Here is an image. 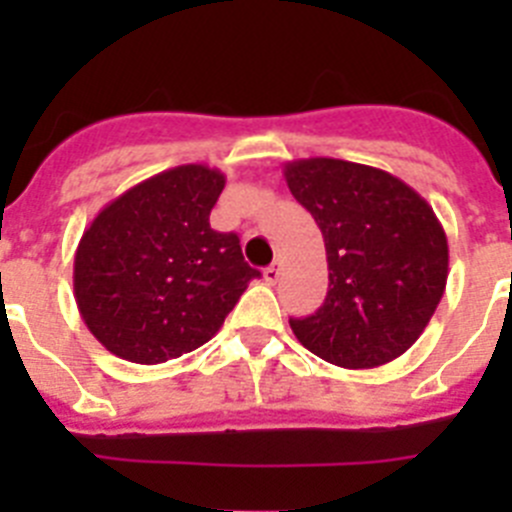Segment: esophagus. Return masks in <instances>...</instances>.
Returning <instances> with one entry per match:
<instances>
[{"label": "esophagus", "mask_w": 512, "mask_h": 512, "mask_svg": "<svg viewBox=\"0 0 512 512\" xmlns=\"http://www.w3.org/2000/svg\"><path fill=\"white\" fill-rule=\"evenodd\" d=\"M279 277H282V266H279V264L266 266V269H264V279H266V284H277V282H279Z\"/></svg>", "instance_id": "34e87169"}]
</instances>
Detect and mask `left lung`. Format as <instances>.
<instances>
[{
    "label": "left lung",
    "instance_id": "8db88e82",
    "mask_svg": "<svg viewBox=\"0 0 512 512\" xmlns=\"http://www.w3.org/2000/svg\"><path fill=\"white\" fill-rule=\"evenodd\" d=\"M284 179L315 217L328 256L323 307L289 320L297 341L343 369L405 354L449 279V241L433 207L390 171L341 158H297Z\"/></svg>",
    "mask_w": 512,
    "mask_h": 512
}]
</instances>
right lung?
Here are the masks:
<instances>
[{
	"label": "right lung",
	"instance_id": "add662e5",
	"mask_svg": "<svg viewBox=\"0 0 512 512\" xmlns=\"http://www.w3.org/2000/svg\"><path fill=\"white\" fill-rule=\"evenodd\" d=\"M225 174L184 164L97 212L74 256V297L89 333L133 364L189 354L261 277L235 233L210 228Z\"/></svg>",
	"mask_w": 512,
	"mask_h": 512
}]
</instances>
